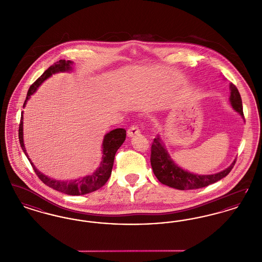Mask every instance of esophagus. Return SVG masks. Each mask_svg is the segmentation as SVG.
<instances>
[{
  "mask_svg": "<svg viewBox=\"0 0 262 262\" xmlns=\"http://www.w3.org/2000/svg\"><path fill=\"white\" fill-rule=\"evenodd\" d=\"M139 134H140V129L137 125H130L129 128L127 129V136L129 137H135Z\"/></svg>",
  "mask_w": 262,
  "mask_h": 262,
  "instance_id": "1",
  "label": "esophagus"
}]
</instances>
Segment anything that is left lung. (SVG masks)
Listing matches in <instances>:
<instances>
[{
    "instance_id": "8db88e82",
    "label": "left lung",
    "mask_w": 262,
    "mask_h": 262,
    "mask_svg": "<svg viewBox=\"0 0 262 262\" xmlns=\"http://www.w3.org/2000/svg\"><path fill=\"white\" fill-rule=\"evenodd\" d=\"M231 96L230 102L237 113L245 119L243 112V102L241 94L235 84H230ZM151 167L153 173L163 185L168 187H174L181 190L187 189H196L200 187H207L214 184L221 179L225 178L234 168L236 160L231 164L230 167L225 169L224 171L214 174H191L187 171L183 170L174 164V161L170 158L168 152L164 148L160 137L154 138L151 145V155H150Z\"/></svg>"
}]
</instances>
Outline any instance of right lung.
Segmentation results:
<instances>
[{
  "label": "right lung",
  "mask_w": 262,
  "mask_h": 262,
  "mask_svg": "<svg viewBox=\"0 0 262 262\" xmlns=\"http://www.w3.org/2000/svg\"><path fill=\"white\" fill-rule=\"evenodd\" d=\"M73 62L71 61H64V60H60L58 62H54L51 67H49L44 74L41 75L38 79H36L28 89L26 99L24 104V107L25 106L26 101L29 99V97L36 91V89L39 88V85L47 79L49 76L59 72H67L72 70L71 64ZM125 128H116L113 129L110 133H108L103 140V160L100 164V167L98 170L93 173L92 174H89L86 177H83L81 179L75 180V181H70V182H61V181H55L48 178L45 174H41L37 169L34 167V165L31 163L30 159L28 158V155L26 153V150L25 148L24 144V133H23V113H21V118H20V123H19V127H18V138H19V143L20 146L24 150L26 157L28 158L29 162L31 166L33 167V170L35 174H37L38 178L48 187H52L58 191L63 192L66 194L70 195H81L89 193L91 191H94L98 189L101 187H103L107 181L109 180L111 173H112L113 164H114V159L117 150L121 147V145L124 143L125 139Z\"/></svg>",
  "instance_id": "1"
}]
</instances>
